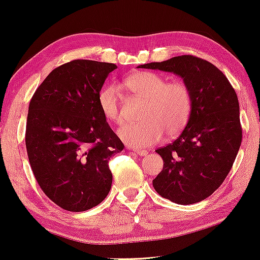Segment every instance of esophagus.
<instances>
[{
  "instance_id": "34e87169",
  "label": "esophagus",
  "mask_w": 260,
  "mask_h": 260,
  "mask_svg": "<svg viewBox=\"0 0 260 260\" xmlns=\"http://www.w3.org/2000/svg\"><path fill=\"white\" fill-rule=\"evenodd\" d=\"M133 151L135 153H137V154L140 155V156H145V155L148 154V152L146 150H133Z\"/></svg>"
}]
</instances>
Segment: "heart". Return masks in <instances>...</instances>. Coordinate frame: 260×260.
<instances>
[{"label": "heart", "instance_id": "obj_1", "mask_svg": "<svg viewBox=\"0 0 260 260\" xmlns=\"http://www.w3.org/2000/svg\"><path fill=\"white\" fill-rule=\"evenodd\" d=\"M124 86L146 100L143 122L126 124L118 131L121 139L134 147H150L159 143L166 133L176 136L184 129L192 109V95L183 80L167 82L164 76L151 71L135 72L124 79ZM98 102L106 120L121 123V91L116 85L101 88Z\"/></svg>", "mask_w": 260, "mask_h": 260}]
</instances>
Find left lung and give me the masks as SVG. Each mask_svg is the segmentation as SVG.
<instances>
[{"label":"left lung","mask_w":260,"mask_h":260,"mask_svg":"<svg viewBox=\"0 0 260 260\" xmlns=\"http://www.w3.org/2000/svg\"><path fill=\"white\" fill-rule=\"evenodd\" d=\"M137 68L172 72L188 84L192 95L189 121L180 137L155 151L164 168L153 186L161 197L180 205L202 202L222 184L240 150L236 92L218 68L191 55Z\"/></svg>","instance_id":"left-lung-1"}]
</instances>
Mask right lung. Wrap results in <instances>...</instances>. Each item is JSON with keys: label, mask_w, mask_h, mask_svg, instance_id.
<instances>
[{"label": "right lung", "mask_w": 260, "mask_h": 260, "mask_svg": "<svg viewBox=\"0 0 260 260\" xmlns=\"http://www.w3.org/2000/svg\"><path fill=\"white\" fill-rule=\"evenodd\" d=\"M114 63L75 59L37 88L28 106L25 143L40 188L50 201L83 212L112 188L108 161L124 145L102 115L98 95Z\"/></svg>", "instance_id": "obj_1"}]
</instances>
